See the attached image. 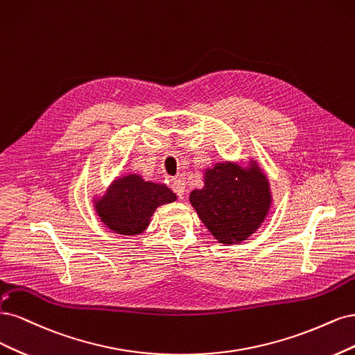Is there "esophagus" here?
<instances>
[{"mask_svg":"<svg viewBox=\"0 0 355 355\" xmlns=\"http://www.w3.org/2000/svg\"><path fill=\"white\" fill-rule=\"evenodd\" d=\"M171 187H173V190L175 191L177 196L180 199H182V196H184V191H186V182L182 178H175L173 180V184H171Z\"/></svg>","mask_w":355,"mask_h":355,"instance_id":"1","label":"esophagus"}]
</instances>
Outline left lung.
<instances>
[{"label":"left lung","instance_id":"1","mask_svg":"<svg viewBox=\"0 0 355 355\" xmlns=\"http://www.w3.org/2000/svg\"><path fill=\"white\" fill-rule=\"evenodd\" d=\"M199 218L220 243H240L264 221L271 196L258 166L216 164L205 173V187L190 193Z\"/></svg>","mask_w":355,"mask_h":355}]
</instances>
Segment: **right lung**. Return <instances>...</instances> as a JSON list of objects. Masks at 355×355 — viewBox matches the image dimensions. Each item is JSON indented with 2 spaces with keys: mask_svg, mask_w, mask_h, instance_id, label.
<instances>
[{
  "mask_svg": "<svg viewBox=\"0 0 355 355\" xmlns=\"http://www.w3.org/2000/svg\"><path fill=\"white\" fill-rule=\"evenodd\" d=\"M177 199L164 184L144 181L140 175L116 180L109 191L97 200V214L110 230L118 234H140L150 223V216L161 205Z\"/></svg>",
  "mask_w": 355,
  "mask_h": 355,
  "instance_id": "obj_1",
  "label": "right lung"
}]
</instances>
